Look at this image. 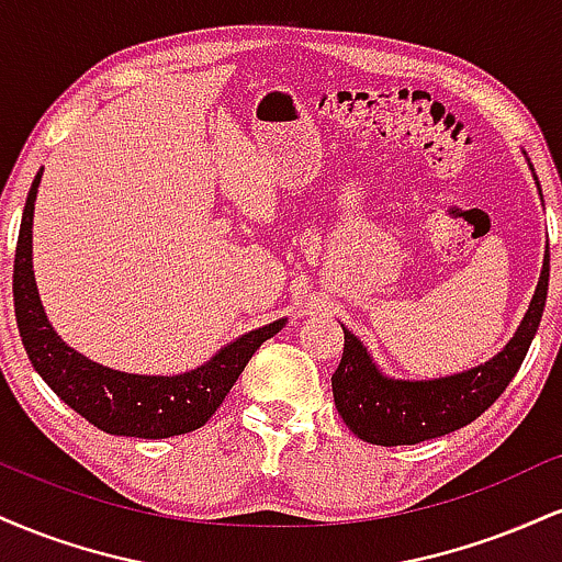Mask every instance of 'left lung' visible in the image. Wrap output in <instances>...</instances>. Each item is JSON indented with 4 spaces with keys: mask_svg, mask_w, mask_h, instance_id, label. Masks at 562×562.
I'll return each instance as SVG.
<instances>
[{
    "mask_svg": "<svg viewBox=\"0 0 562 562\" xmlns=\"http://www.w3.org/2000/svg\"><path fill=\"white\" fill-rule=\"evenodd\" d=\"M547 285H550V248L544 254L537 293L513 340L488 362L449 378H385L362 340L344 327V359L333 375V398L338 415L362 441L378 447L420 443L473 423L502 396L524 364L544 312Z\"/></svg>",
    "mask_w": 562,
    "mask_h": 562,
    "instance_id": "8db88e82",
    "label": "left lung"
}]
</instances>
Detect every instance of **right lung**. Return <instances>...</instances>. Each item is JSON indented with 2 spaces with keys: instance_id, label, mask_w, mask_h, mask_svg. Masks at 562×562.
Instances as JSON below:
<instances>
[{
  "instance_id": "add662e5",
  "label": "right lung",
  "mask_w": 562,
  "mask_h": 562,
  "mask_svg": "<svg viewBox=\"0 0 562 562\" xmlns=\"http://www.w3.org/2000/svg\"><path fill=\"white\" fill-rule=\"evenodd\" d=\"M38 182L42 171L36 173L25 200L12 272L18 330L34 370L70 409L111 436L169 438L198 430L222 406L256 348L280 333L285 319L245 333L184 375H132L92 362L63 344L38 301L31 263V224Z\"/></svg>"
}]
</instances>
